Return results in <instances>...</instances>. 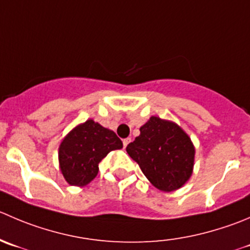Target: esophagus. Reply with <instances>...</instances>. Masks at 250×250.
Masks as SVG:
<instances>
[{"mask_svg":"<svg viewBox=\"0 0 250 250\" xmlns=\"http://www.w3.org/2000/svg\"><path fill=\"white\" fill-rule=\"evenodd\" d=\"M130 142H132V139H130V138H125V139H123V146L125 147Z\"/></svg>","mask_w":250,"mask_h":250,"instance_id":"1","label":"esophagus"}]
</instances>
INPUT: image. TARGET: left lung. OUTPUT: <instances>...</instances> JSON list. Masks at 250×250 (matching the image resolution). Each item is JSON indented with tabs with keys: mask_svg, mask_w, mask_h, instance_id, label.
<instances>
[{
	"mask_svg": "<svg viewBox=\"0 0 250 250\" xmlns=\"http://www.w3.org/2000/svg\"><path fill=\"white\" fill-rule=\"evenodd\" d=\"M125 150L150 183L162 192L181 188L193 173L194 145L188 134L171 121L150 117L140 127L139 137Z\"/></svg>",
	"mask_w": 250,
	"mask_h": 250,
	"instance_id": "8db88e82",
	"label": "left lung"
}]
</instances>
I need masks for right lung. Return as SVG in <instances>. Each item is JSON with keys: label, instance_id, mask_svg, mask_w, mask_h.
Instances as JSON below:
<instances>
[{"label": "right lung", "instance_id": "add662e5", "mask_svg": "<svg viewBox=\"0 0 250 250\" xmlns=\"http://www.w3.org/2000/svg\"><path fill=\"white\" fill-rule=\"evenodd\" d=\"M122 147V142L113 130L88 120L73 128L61 143V172L71 186H86L98 174L99 162L110 151Z\"/></svg>", "mask_w": 250, "mask_h": 250}]
</instances>
